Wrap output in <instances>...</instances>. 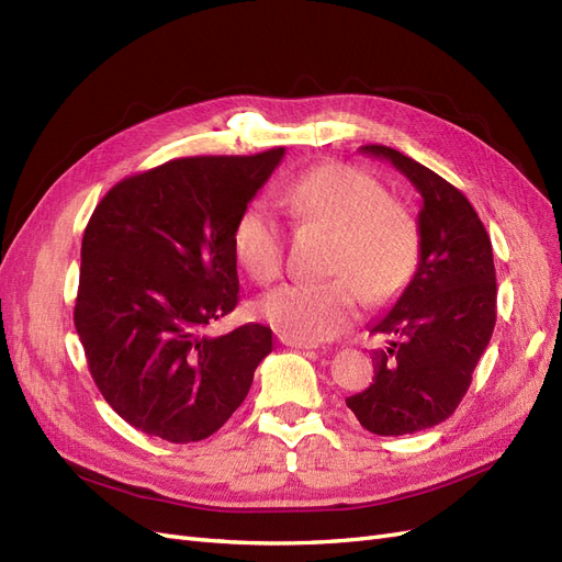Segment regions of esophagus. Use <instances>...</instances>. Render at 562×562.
Masks as SVG:
<instances>
[{
    "mask_svg": "<svg viewBox=\"0 0 562 562\" xmlns=\"http://www.w3.org/2000/svg\"><path fill=\"white\" fill-rule=\"evenodd\" d=\"M279 339L285 347H293V349H316L318 347V345H312V342H297V339L288 337V335H279Z\"/></svg>",
    "mask_w": 562,
    "mask_h": 562,
    "instance_id": "1",
    "label": "esophagus"
}]
</instances>
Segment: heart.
Returning a JSON list of instances; mask_svg holds the SVG:
<instances>
[{"label":"heart","mask_w":562,"mask_h":562,"mask_svg":"<svg viewBox=\"0 0 562 562\" xmlns=\"http://www.w3.org/2000/svg\"><path fill=\"white\" fill-rule=\"evenodd\" d=\"M281 201L295 217L335 232L333 279L291 281L260 297L258 314L297 342H323L345 330L372 302L396 297L411 283L422 229L415 213L386 187L347 164H326L285 184ZM236 258L255 281L283 267V227L267 201H252L234 227Z\"/></svg>","instance_id":"b5f03b06"}]
</instances>
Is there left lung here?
<instances>
[{"mask_svg": "<svg viewBox=\"0 0 562 562\" xmlns=\"http://www.w3.org/2000/svg\"><path fill=\"white\" fill-rule=\"evenodd\" d=\"M361 151L394 164L422 194L417 271L370 326V335L389 337L370 353L372 384L347 398L363 429L403 436L436 427L462 403L495 330V260L479 213L454 184L386 145Z\"/></svg>", "mask_w": 562, "mask_h": 562, "instance_id": "8db88e82", "label": "left lung"}]
</instances>
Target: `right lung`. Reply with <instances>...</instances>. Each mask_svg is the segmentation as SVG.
Returning a JSON list of instances; mask_svg holds the SVG:
<instances>
[{
	"label": "right lung",
	"instance_id": "1",
	"mask_svg": "<svg viewBox=\"0 0 562 562\" xmlns=\"http://www.w3.org/2000/svg\"><path fill=\"white\" fill-rule=\"evenodd\" d=\"M283 151L166 161L116 182L89 220L75 328L100 394L147 436L215 434L271 351L262 323L209 328L239 304L234 227Z\"/></svg>",
	"mask_w": 562,
	"mask_h": 562
}]
</instances>
